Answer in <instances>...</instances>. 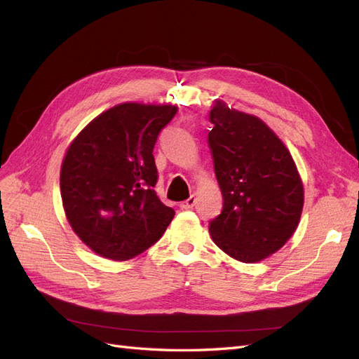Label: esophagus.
<instances>
[{"mask_svg":"<svg viewBox=\"0 0 359 359\" xmlns=\"http://www.w3.org/2000/svg\"><path fill=\"white\" fill-rule=\"evenodd\" d=\"M194 203H196V196H194V194H191V196L187 201H184V202L180 203V208L181 210H191L193 206H194Z\"/></svg>","mask_w":359,"mask_h":359,"instance_id":"esophagus-1","label":"esophagus"}]
</instances>
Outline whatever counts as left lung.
Here are the masks:
<instances>
[{
    "mask_svg": "<svg viewBox=\"0 0 359 359\" xmlns=\"http://www.w3.org/2000/svg\"><path fill=\"white\" fill-rule=\"evenodd\" d=\"M208 145L223 210L210 235L226 255L255 264L297 231L304 186L289 149L262 119L215 100Z\"/></svg>",
    "mask_w": 359,
    "mask_h": 359,
    "instance_id": "8db88e82",
    "label": "left lung"
}]
</instances>
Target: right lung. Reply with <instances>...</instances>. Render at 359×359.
Returning <instances> with one entry per match:
<instances>
[{
  "instance_id": "add662e5",
  "label": "right lung",
  "mask_w": 359,
  "mask_h": 359,
  "mask_svg": "<svg viewBox=\"0 0 359 359\" xmlns=\"http://www.w3.org/2000/svg\"><path fill=\"white\" fill-rule=\"evenodd\" d=\"M177 111L172 104H116L69 145L60 173L64 212L97 255L132 259L158 241L172 222L175 211L154 190L153 149Z\"/></svg>"
}]
</instances>
